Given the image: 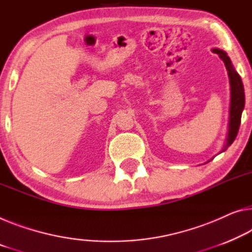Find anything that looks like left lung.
<instances>
[{"label": "left lung", "mask_w": 252, "mask_h": 252, "mask_svg": "<svg viewBox=\"0 0 252 252\" xmlns=\"http://www.w3.org/2000/svg\"><path fill=\"white\" fill-rule=\"evenodd\" d=\"M213 52L218 54L220 59L224 62V65L227 69V74H229L230 79V87H231V101H230V118H229V131H227V137L224 144L222 153L225 151L229 146L234 142L235 137H237L240 123H241V115L245 108V89H243V84L241 81V77L235 71L230 57L222 49H213Z\"/></svg>", "instance_id": "1"}]
</instances>
